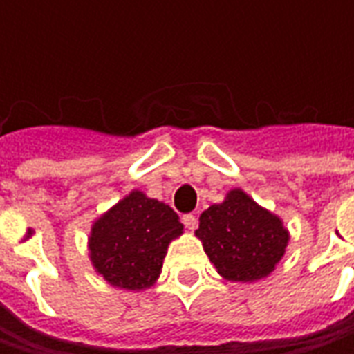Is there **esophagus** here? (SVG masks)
Wrapping results in <instances>:
<instances>
[{
  "label": "esophagus",
  "mask_w": 354,
  "mask_h": 354,
  "mask_svg": "<svg viewBox=\"0 0 354 354\" xmlns=\"http://www.w3.org/2000/svg\"><path fill=\"white\" fill-rule=\"evenodd\" d=\"M183 225L187 230H195V228H197V216H195V214H185Z\"/></svg>",
  "instance_id": "esophagus-1"
}]
</instances>
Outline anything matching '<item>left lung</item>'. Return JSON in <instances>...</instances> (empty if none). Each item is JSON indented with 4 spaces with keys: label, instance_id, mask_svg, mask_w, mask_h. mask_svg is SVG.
<instances>
[{
    "label": "left lung",
    "instance_id": "left-lung-1",
    "mask_svg": "<svg viewBox=\"0 0 354 354\" xmlns=\"http://www.w3.org/2000/svg\"><path fill=\"white\" fill-rule=\"evenodd\" d=\"M195 236L226 281L252 283L268 278L290 244V230L240 187L198 216Z\"/></svg>",
    "mask_w": 354,
    "mask_h": 354
}]
</instances>
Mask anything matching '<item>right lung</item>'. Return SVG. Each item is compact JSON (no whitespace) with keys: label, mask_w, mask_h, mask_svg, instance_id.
I'll return each mask as SVG.
<instances>
[{"label":"right lung","mask_w":354,"mask_h":354,"mask_svg":"<svg viewBox=\"0 0 354 354\" xmlns=\"http://www.w3.org/2000/svg\"><path fill=\"white\" fill-rule=\"evenodd\" d=\"M181 234L169 205L133 189L90 226V264L112 288L143 292L159 279L167 248Z\"/></svg>","instance_id":"add662e5"}]
</instances>
